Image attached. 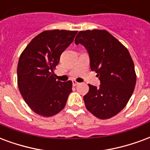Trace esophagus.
Masks as SVG:
<instances>
[{
  "instance_id": "obj_1",
  "label": "esophagus",
  "mask_w": 150,
  "mask_h": 150,
  "mask_svg": "<svg viewBox=\"0 0 150 150\" xmlns=\"http://www.w3.org/2000/svg\"><path fill=\"white\" fill-rule=\"evenodd\" d=\"M72 84H73V86H78L79 84V83H78V82H76L75 80H73L72 81Z\"/></svg>"
}]
</instances>
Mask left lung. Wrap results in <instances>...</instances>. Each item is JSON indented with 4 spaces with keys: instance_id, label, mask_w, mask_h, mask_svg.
<instances>
[{
    "instance_id": "left-lung-1",
    "label": "left lung",
    "mask_w": 150,
    "mask_h": 150,
    "mask_svg": "<svg viewBox=\"0 0 150 150\" xmlns=\"http://www.w3.org/2000/svg\"><path fill=\"white\" fill-rule=\"evenodd\" d=\"M75 43L86 48L91 69L100 80L98 87L89 84L83 97L86 109L100 119L112 117L126 106L136 84L129 51L106 30L80 31Z\"/></svg>"
}]
</instances>
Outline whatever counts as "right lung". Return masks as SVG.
Returning <instances> with one entry per match:
<instances>
[{
	"label": "right lung",
	"instance_id": "1",
	"mask_svg": "<svg viewBox=\"0 0 150 150\" xmlns=\"http://www.w3.org/2000/svg\"><path fill=\"white\" fill-rule=\"evenodd\" d=\"M77 31H44L30 42L20 56L17 83L22 97L33 111L44 117L64 109L72 82L56 80L53 70Z\"/></svg>",
	"mask_w": 150,
	"mask_h": 150
}]
</instances>
